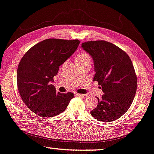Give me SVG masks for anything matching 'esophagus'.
Returning <instances> with one entry per match:
<instances>
[{"label":"esophagus","instance_id":"1","mask_svg":"<svg viewBox=\"0 0 154 154\" xmlns=\"http://www.w3.org/2000/svg\"><path fill=\"white\" fill-rule=\"evenodd\" d=\"M77 96H81V97H86V94H77Z\"/></svg>","mask_w":154,"mask_h":154}]
</instances>
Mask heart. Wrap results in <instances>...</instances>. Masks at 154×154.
<instances>
[{
    "label": "heart",
    "instance_id": "1",
    "mask_svg": "<svg viewBox=\"0 0 154 154\" xmlns=\"http://www.w3.org/2000/svg\"><path fill=\"white\" fill-rule=\"evenodd\" d=\"M87 60H91V57H90V56L87 53L85 52L79 53L75 58L76 63H83Z\"/></svg>",
    "mask_w": 154,
    "mask_h": 154
}]
</instances>
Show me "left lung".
Here are the masks:
<instances>
[{"label":"left lung","mask_w":154,"mask_h":154,"mask_svg":"<svg viewBox=\"0 0 154 154\" xmlns=\"http://www.w3.org/2000/svg\"><path fill=\"white\" fill-rule=\"evenodd\" d=\"M82 47L94 60L96 81L103 92L98 105L91 111L96 120L111 122L128 111L135 96L137 77L130 57L112 43L89 41Z\"/></svg>","instance_id":"8db88e82"}]
</instances>
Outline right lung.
<instances>
[{"label": "right lung", "instance_id": "1", "mask_svg": "<svg viewBox=\"0 0 154 154\" xmlns=\"http://www.w3.org/2000/svg\"><path fill=\"white\" fill-rule=\"evenodd\" d=\"M79 44L78 39L48 38L32 46L22 57L17 71V88L22 101L33 112L51 118L66 109L74 94L57 93L51 82Z\"/></svg>", "mask_w": 154, "mask_h": 154}]
</instances>
